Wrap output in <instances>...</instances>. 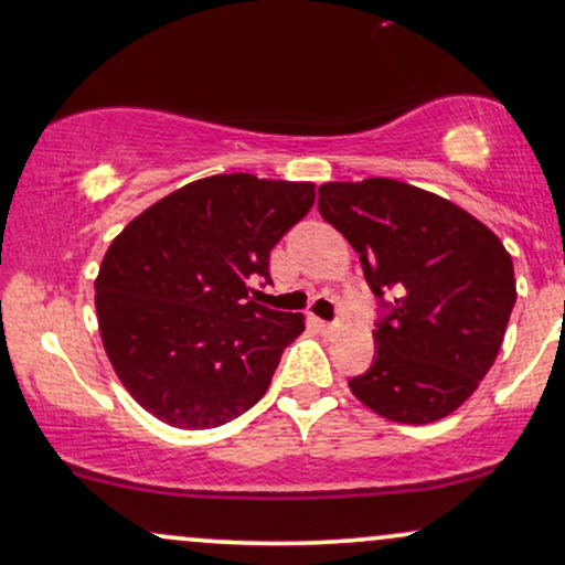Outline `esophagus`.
<instances>
[{
    "label": "esophagus",
    "mask_w": 565,
    "mask_h": 565,
    "mask_svg": "<svg viewBox=\"0 0 565 565\" xmlns=\"http://www.w3.org/2000/svg\"><path fill=\"white\" fill-rule=\"evenodd\" d=\"M312 323H316V328H318V331H323V333H331V331H335V323H328V320L312 318Z\"/></svg>",
    "instance_id": "34e87169"
}]
</instances>
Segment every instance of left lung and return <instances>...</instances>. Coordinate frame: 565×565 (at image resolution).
<instances>
[{
  "instance_id": "1",
  "label": "left lung",
  "mask_w": 565,
  "mask_h": 565,
  "mask_svg": "<svg viewBox=\"0 0 565 565\" xmlns=\"http://www.w3.org/2000/svg\"><path fill=\"white\" fill-rule=\"evenodd\" d=\"M318 195L320 216L356 249L375 297L394 291L373 333V367L349 388L391 423L448 417L501 352L516 302L503 242L451 200L388 177L326 182Z\"/></svg>"
}]
</instances>
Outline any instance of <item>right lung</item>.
<instances>
[{
  "mask_svg": "<svg viewBox=\"0 0 565 565\" xmlns=\"http://www.w3.org/2000/svg\"><path fill=\"white\" fill-rule=\"evenodd\" d=\"M316 184L213 174L135 216L96 276L98 331L127 394L161 423L209 430L268 391L302 312L249 297Z\"/></svg>",
  "mask_w": 565,
  "mask_h": 565,
  "instance_id": "add662e5",
  "label": "right lung"
}]
</instances>
